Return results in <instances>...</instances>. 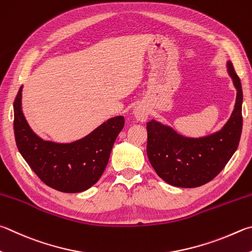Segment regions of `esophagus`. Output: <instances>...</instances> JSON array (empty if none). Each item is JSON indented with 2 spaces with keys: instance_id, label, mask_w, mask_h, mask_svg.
I'll return each mask as SVG.
<instances>
[{
  "instance_id": "1",
  "label": "esophagus",
  "mask_w": 252,
  "mask_h": 252,
  "mask_svg": "<svg viewBox=\"0 0 252 252\" xmlns=\"http://www.w3.org/2000/svg\"><path fill=\"white\" fill-rule=\"evenodd\" d=\"M133 117L136 121L139 122H145L149 118V110L146 106L142 103L136 104V106L133 108Z\"/></svg>"
}]
</instances>
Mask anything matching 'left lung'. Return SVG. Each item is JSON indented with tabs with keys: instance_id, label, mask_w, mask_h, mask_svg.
Masks as SVG:
<instances>
[{
	"instance_id": "1",
	"label": "left lung",
	"mask_w": 252,
	"mask_h": 252,
	"mask_svg": "<svg viewBox=\"0 0 252 252\" xmlns=\"http://www.w3.org/2000/svg\"><path fill=\"white\" fill-rule=\"evenodd\" d=\"M228 75L237 90L234 111L220 130L202 138H187L163 123H146V153L151 165L167 184L193 189L216 177L239 145L242 130V88L231 62Z\"/></svg>"
}]
</instances>
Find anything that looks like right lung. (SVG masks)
Segmentation results:
<instances>
[{
    "label": "right lung",
    "mask_w": 252,
    "mask_h": 252,
    "mask_svg": "<svg viewBox=\"0 0 252 252\" xmlns=\"http://www.w3.org/2000/svg\"><path fill=\"white\" fill-rule=\"evenodd\" d=\"M21 87L14 101V134L17 149L40 181L63 193H80L101 177L112 146L125 126V118L109 119L70 143L45 141L31 129L22 110Z\"/></svg>",
    "instance_id": "add662e5"
}]
</instances>
